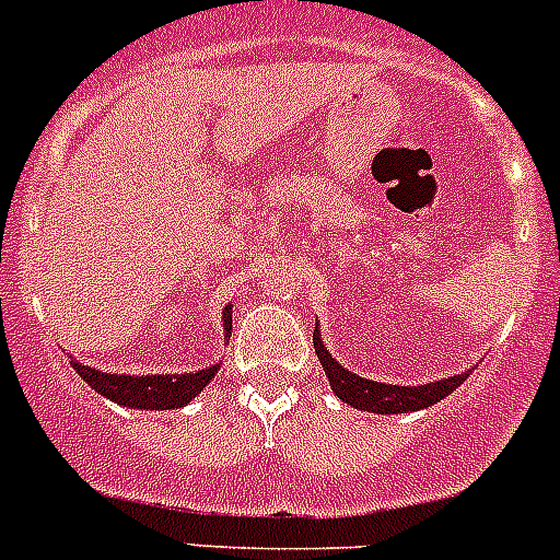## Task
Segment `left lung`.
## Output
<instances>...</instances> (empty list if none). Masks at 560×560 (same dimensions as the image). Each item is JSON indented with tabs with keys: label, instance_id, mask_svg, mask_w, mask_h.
Returning <instances> with one entry per match:
<instances>
[{
	"label": "left lung",
	"instance_id": "left-lung-1",
	"mask_svg": "<svg viewBox=\"0 0 560 560\" xmlns=\"http://www.w3.org/2000/svg\"><path fill=\"white\" fill-rule=\"evenodd\" d=\"M314 349L322 369H325L327 380H330L332 393H336L343 404L363 411H376V415H406V411L428 409V406L447 398L455 387H460L463 382L468 380V374H457V376H447V380H439V382H431V385H420V387L385 385V382L363 380V376L343 369L338 360L330 358L327 347L322 343L319 332H314Z\"/></svg>",
	"mask_w": 560,
	"mask_h": 560
}]
</instances>
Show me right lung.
Masks as SVG:
<instances>
[{"label": "right lung", "mask_w": 560, "mask_h": 560, "mask_svg": "<svg viewBox=\"0 0 560 560\" xmlns=\"http://www.w3.org/2000/svg\"><path fill=\"white\" fill-rule=\"evenodd\" d=\"M224 336H230L233 330V312L230 306H224ZM72 369L83 376L86 385L97 389L105 398L116 400L121 406H132V409H145V411H165V409H180L184 404H189L208 382L217 376L219 365L211 369L191 371V374H151V376H127V374H105V371L92 369V365H83L78 360H70Z\"/></svg>", "instance_id": "right-lung-1"}]
</instances>
